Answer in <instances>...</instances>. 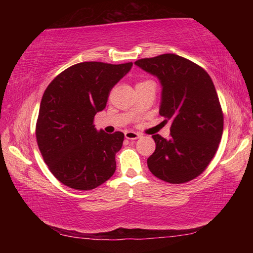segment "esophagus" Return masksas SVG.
Returning a JSON list of instances; mask_svg holds the SVG:
<instances>
[{
    "instance_id": "esophagus-1",
    "label": "esophagus",
    "mask_w": 253,
    "mask_h": 253,
    "mask_svg": "<svg viewBox=\"0 0 253 253\" xmlns=\"http://www.w3.org/2000/svg\"><path fill=\"white\" fill-rule=\"evenodd\" d=\"M139 134L138 132H136V131H132V130H127V131H125V137L127 139H137V138H139Z\"/></svg>"
}]
</instances>
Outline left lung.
<instances>
[{"mask_svg": "<svg viewBox=\"0 0 253 253\" xmlns=\"http://www.w3.org/2000/svg\"><path fill=\"white\" fill-rule=\"evenodd\" d=\"M135 65L160 80V115L172 121L169 139L152 136L156 148L147 160L148 169L165 182L191 181L212 161L223 132V114L211 77L174 53L137 60Z\"/></svg>", "mask_w": 253, "mask_h": 253, "instance_id": "1", "label": "left lung"}]
</instances>
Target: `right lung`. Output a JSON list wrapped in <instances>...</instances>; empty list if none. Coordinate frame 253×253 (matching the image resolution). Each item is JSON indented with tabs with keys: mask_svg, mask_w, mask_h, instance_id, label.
<instances>
[{
	"mask_svg": "<svg viewBox=\"0 0 253 253\" xmlns=\"http://www.w3.org/2000/svg\"><path fill=\"white\" fill-rule=\"evenodd\" d=\"M132 67L80 62L51 81L41 99L36 135L42 157L55 178L75 190L101 185L116 170L124 134L97 130L93 117L109 92Z\"/></svg>",
	"mask_w": 253,
	"mask_h": 253,
	"instance_id": "1",
	"label": "right lung"
}]
</instances>
